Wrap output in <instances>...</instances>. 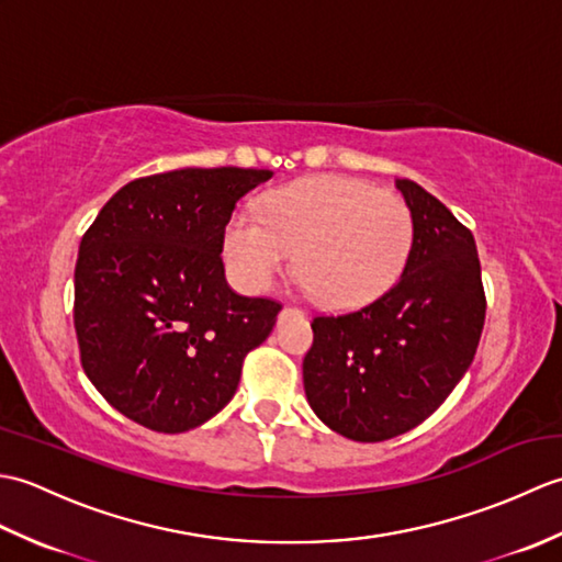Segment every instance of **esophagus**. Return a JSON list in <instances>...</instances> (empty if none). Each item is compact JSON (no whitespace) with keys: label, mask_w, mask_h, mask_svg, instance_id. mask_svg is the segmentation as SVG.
I'll return each mask as SVG.
<instances>
[{"label":"esophagus","mask_w":562,"mask_h":562,"mask_svg":"<svg viewBox=\"0 0 562 562\" xmlns=\"http://www.w3.org/2000/svg\"><path fill=\"white\" fill-rule=\"evenodd\" d=\"M282 314H300V312H296L294 306H284V308H282Z\"/></svg>","instance_id":"34e87169"}]
</instances>
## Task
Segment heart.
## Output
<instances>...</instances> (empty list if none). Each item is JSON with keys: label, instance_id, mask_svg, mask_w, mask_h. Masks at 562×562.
Returning <instances> with one entry per match:
<instances>
[{"label": "heart", "instance_id": "obj_1", "mask_svg": "<svg viewBox=\"0 0 562 562\" xmlns=\"http://www.w3.org/2000/svg\"><path fill=\"white\" fill-rule=\"evenodd\" d=\"M413 212L389 190L350 176H312L236 210L224 226V260L246 292L268 290L294 250L296 284L326 308L381 300L408 266Z\"/></svg>", "mask_w": 562, "mask_h": 562}]
</instances>
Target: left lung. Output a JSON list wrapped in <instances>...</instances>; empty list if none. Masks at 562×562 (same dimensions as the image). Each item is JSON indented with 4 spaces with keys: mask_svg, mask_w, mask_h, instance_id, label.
<instances>
[{
    "mask_svg": "<svg viewBox=\"0 0 562 562\" xmlns=\"http://www.w3.org/2000/svg\"><path fill=\"white\" fill-rule=\"evenodd\" d=\"M415 238L401 280L360 312L314 318L304 391L333 432L384 441L427 420L479 348L485 294L473 234L423 186L398 178Z\"/></svg>",
    "mask_w": 562,
    "mask_h": 562,
    "instance_id": "1",
    "label": "left lung"
}]
</instances>
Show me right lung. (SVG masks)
Listing matches in <instances>:
<instances>
[{
  "instance_id": "right-lung-1",
  "label": "right lung",
  "mask_w": 562,
  "mask_h": 562,
  "mask_svg": "<svg viewBox=\"0 0 562 562\" xmlns=\"http://www.w3.org/2000/svg\"><path fill=\"white\" fill-rule=\"evenodd\" d=\"M268 169H176L137 178L79 244L75 328L81 367L117 413L188 432L234 398L244 357L280 304L224 278V226Z\"/></svg>"
}]
</instances>
